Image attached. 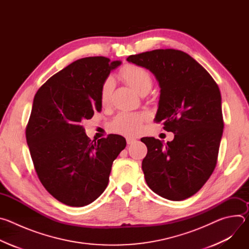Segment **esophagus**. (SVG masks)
I'll return each mask as SVG.
<instances>
[{"mask_svg":"<svg viewBox=\"0 0 249 249\" xmlns=\"http://www.w3.org/2000/svg\"><path fill=\"white\" fill-rule=\"evenodd\" d=\"M126 141H127V144L128 145H132V144H134V143H136V139L135 138H132V137H127L126 138Z\"/></svg>","mask_w":249,"mask_h":249,"instance_id":"1","label":"esophagus"}]
</instances>
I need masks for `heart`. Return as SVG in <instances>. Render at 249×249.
Returning <instances> with one entry per match:
<instances>
[{
	"label": "heart",
	"instance_id": "obj_1",
	"mask_svg": "<svg viewBox=\"0 0 249 249\" xmlns=\"http://www.w3.org/2000/svg\"><path fill=\"white\" fill-rule=\"evenodd\" d=\"M120 78L138 93H147L153 85V79L147 70L136 65L124 66L120 73ZM114 88L113 79L106 78L101 84L99 99L101 104L106 105L110 102ZM148 115L143 112H120L110 124V129L118 134L125 136H136L143 129L144 122Z\"/></svg>",
	"mask_w": 249,
	"mask_h": 249
}]
</instances>
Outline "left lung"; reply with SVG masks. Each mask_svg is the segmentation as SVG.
<instances>
[{
    "mask_svg": "<svg viewBox=\"0 0 249 249\" xmlns=\"http://www.w3.org/2000/svg\"><path fill=\"white\" fill-rule=\"evenodd\" d=\"M127 61L155 75L160 88L155 118L174 134L162 141L142 138L148 153L142 162L148 186L158 195L181 201L197 193L214 171L224 120L218 85L190 55L157 49L131 55Z\"/></svg>",
    "mask_w": 249,
    "mask_h": 249,
    "instance_id": "obj_1",
    "label": "left lung"
}]
</instances>
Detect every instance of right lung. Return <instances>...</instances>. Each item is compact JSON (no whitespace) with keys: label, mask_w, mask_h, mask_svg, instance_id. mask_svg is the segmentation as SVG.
Here are the masks:
<instances>
[{"label":"right lung","mask_w":249,"mask_h":249,"mask_svg":"<svg viewBox=\"0 0 249 249\" xmlns=\"http://www.w3.org/2000/svg\"><path fill=\"white\" fill-rule=\"evenodd\" d=\"M121 61L88 57L52 76L33 99L25 136L35 171L61 203L83 207L108 184L113 160L126 147L120 135L89 140L83 127L101 110V84Z\"/></svg>","instance_id":"add662e5"}]
</instances>
